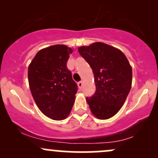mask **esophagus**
Returning a JSON list of instances; mask_svg holds the SVG:
<instances>
[{
	"label": "esophagus",
	"instance_id": "obj_1",
	"mask_svg": "<svg viewBox=\"0 0 158 158\" xmlns=\"http://www.w3.org/2000/svg\"><path fill=\"white\" fill-rule=\"evenodd\" d=\"M82 85H83V84H82V81H79V82H78V86H79V88H80V89L82 88Z\"/></svg>",
	"mask_w": 158,
	"mask_h": 158
}]
</instances>
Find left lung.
I'll use <instances>...</instances> for the list:
<instances>
[{"label":"left lung","instance_id":"left-lung-1","mask_svg":"<svg viewBox=\"0 0 158 158\" xmlns=\"http://www.w3.org/2000/svg\"><path fill=\"white\" fill-rule=\"evenodd\" d=\"M78 50L94 75L96 91L86 98L90 109L98 119H109L119 111L131 90V65L122 51L102 42Z\"/></svg>","mask_w":158,"mask_h":158}]
</instances>
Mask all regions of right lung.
I'll list each match as a JSON object with an SVG mask.
<instances>
[{"label":"right lung","mask_w":158,"mask_h":158,"mask_svg":"<svg viewBox=\"0 0 158 158\" xmlns=\"http://www.w3.org/2000/svg\"><path fill=\"white\" fill-rule=\"evenodd\" d=\"M72 52L63 44L42 49L28 68L29 85L36 105L44 115L55 120L69 115L78 90L67 68Z\"/></svg>","instance_id":"right-lung-1"}]
</instances>
